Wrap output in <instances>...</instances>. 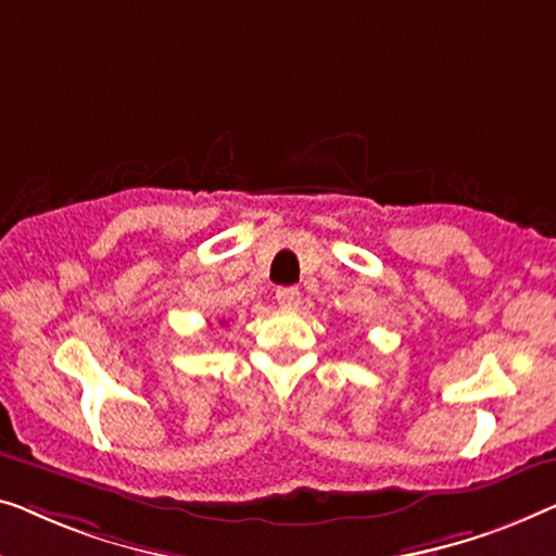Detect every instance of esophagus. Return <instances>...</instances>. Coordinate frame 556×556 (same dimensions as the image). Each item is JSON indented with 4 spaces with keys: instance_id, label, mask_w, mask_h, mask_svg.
<instances>
[{
    "instance_id": "esophagus-1",
    "label": "esophagus",
    "mask_w": 556,
    "mask_h": 556,
    "mask_svg": "<svg viewBox=\"0 0 556 556\" xmlns=\"http://www.w3.org/2000/svg\"><path fill=\"white\" fill-rule=\"evenodd\" d=\"M277 302L281 309H294L300 304V289L296 287H279L277 289Z\"/></svg>"
}]
</instances>
